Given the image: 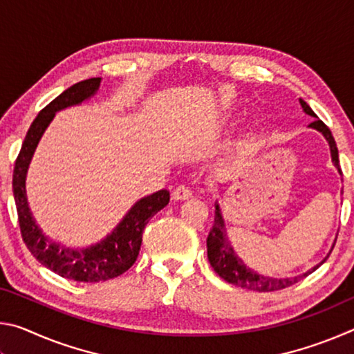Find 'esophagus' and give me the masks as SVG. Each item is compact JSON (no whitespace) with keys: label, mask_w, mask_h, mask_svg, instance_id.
<instances>
[{"label":"esophagus","mask_w":354,"mask_h":354,"mask_svg":"<svg viewBox=\"0 0 354 354\" xmlns=\"http://www.w3.org/2000/svg\"><path fill=\"white\" fill-rule=\"evenodd\" d=\"M171 196L173 200H189L192 196V189L189 185H178V187L171 192Z\"/></svg>","instance_id":"34e87169"}]
</instances>
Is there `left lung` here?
<instances>
[{
	"label": "left lung",
	"mask_w": 354,
	"mask_h": 354,
	"mask_svg": "<svg viewBox=\"0 0 354 354\" xmlns=\"http://www.w3.org/2000/svg\"><path fill=\"white\" fill-rule=\"evenodd\" d=\"M299 103H301L304 112L309 113V115H313V117H317L314 111L308 106L306 101L299 100ZM309 127L317 129V131H320V133L326 137V140L329 142V147H331L333 162L335 167H337L340 175H342V170H340V165H339V151H337V147H335V142H334L331 131H329L326 124L319 118H315L314 122L309 124ZM215 209H217V212H215L214 226L207 236V259H209V262H211V266L215 270V273H217L220 278H223L226 283L234 284L237 287H242V289L256 290V292L281 290V289H286V287H290L295 283H298L299 279L306 278L309 273L317 270V268H319L322 263L328 259L326 257V259H323L319 266H315L313 270L299 274V277H295V278L278 279V278H267V277H262V274H257L256 272H253L251 268L245 266V263L236 256L234 250L231 248L230 242H227L223 218H221L218 205L215 206Z\"/></svg>",
	"instance_id": "obj_1"
}]
</instances>
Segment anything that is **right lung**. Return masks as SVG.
<instances>
[{"label":"right lung","instance_id":"obj_1","mask_svg":"<svg viewBox=\"0 0 354 354\" xmlns=\"http://www.w3.org/2000/svg\"><path fill=\"white\" fill-rule=\"evenodd\" d=\"M98 86L100 77H91V80L73 84L40 111L23 140L21 149L15 160L14 178H12L20 232L28 250L41 266L50 268L51 272L57 273L62 278L80 281V283H100V281L117 278L129 270L139 256L142 234L149 218L158 214L160 209H164L170 201V192L165 189L145 196L136 203L109 237L95 247L81 251L59 247L57 243L48 241L44 232L39 230V226L35 225L31 211H29L25 190L26 170L34 149L44 131L55 117V112L92 97L97 92Z\"/></svg>","mask_w":354,"mask_h":354}]
</instances>
